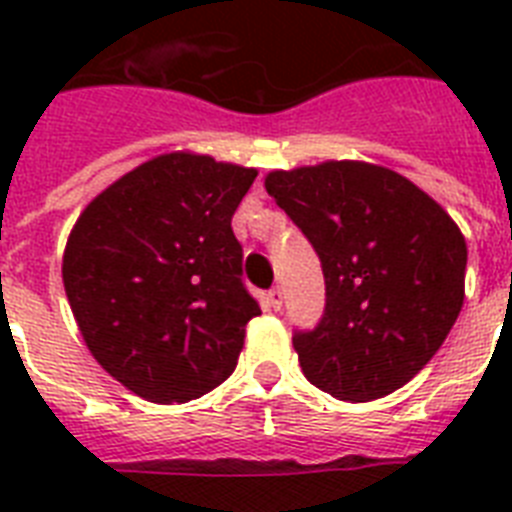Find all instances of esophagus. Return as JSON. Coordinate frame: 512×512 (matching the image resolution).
Returning <instances> with one entry per match:
<instances>
[{"label":"esophagus","instance_id":"34e87169","mask_svg":"<svg viewBox=\"0 0 512 512\" xmlns=\"http://www.w3.org/2000/svg\"><path fill=\"white\" fill-rule=\"evenodd\" d=\"M265 303H268V308H273V311H281V305H284V292H281V287L268 289V295H265Z\"/></svg>","mask_w":512,"mask_h":512}]
</instances>
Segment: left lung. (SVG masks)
<instances>
[{
    "label": "left lung",
    "instance_id": "left-lung-1",
    "mask_svg": "<svg viewBox=\"0 0 512 512\" xmlns=\"http://www.w3.org/2000/svg\"><path fill=\"white\" fill-rule=\"evenodd\" d=\"M265 191L311 241L327 284L321 321L292 337L305 377L350 404L406 385L462 311L457 223L412 180L366 162L276 170Z\"/></svg>",
    "mask_w": 512,
    "mask_h": 512
}]
</instances>
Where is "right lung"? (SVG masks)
Returning <instances> with one entry per match:
<instances>
[{
    "instance_id": "obj_1",
    "label": "right lung",
    "mask_w": 512,
    "mask_h": 512,
    "mask_svg": "<svg viewBox=\"0 0 512 512\" xmlns=\"http://www.w3.org/2000/svg\"><path fill=\"white\" fill-rule=\"evenodd\" d=\"M257 172L164 154L87 204L63 255V287L87 348L127 390L185 404L231 377L247 321L231 217Z\"/></svg>"
}]
</instances>
